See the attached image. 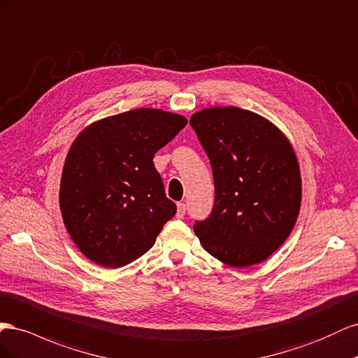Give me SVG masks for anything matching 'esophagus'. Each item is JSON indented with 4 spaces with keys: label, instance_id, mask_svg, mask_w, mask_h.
Here are the masks:
<instances>
[{
    "label": "esophagus",
    "instance_id": "obj_1",
    "mask_svg": "<svg viewBox=\"0 0 358 358\" xmlns=\"http://www.w3.org/2000/svg\"><path fill=\"white\" fill-rule=\"evenodd\" d=\"M186 203L185 202H178L177 203V217L178 219H182L185 217V214H186Z\"/></svg>",
    "mask_w": 358,
    "mask_h": 358
}]
</instances>
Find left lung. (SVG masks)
I'll return each instance as SVG.
<instances>
[{"instance_id":"obj_1","label":"left lung","mask_w":358,"mask_h":358,"mask_svg":"<svg viewBox=\"0 0 358 358\" xmlns=\"http://www.w3.org/2000/svg\"><path fill=\"white\" fill-rule=\"evenodd\" d=\"M211 163L214 206L195 234L231 267L267 259L289 237L301 203L297 156L282 131L255 112L227 106L190 118Z\"/></svg>"}]
</instances>
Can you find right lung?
Instances as JSON below:
<instances>
[{"mask_svg": "<svg viewBox=\"0 0 358 358\" xmlns=\"http://www.w3.org/2000/svg\"><path fill=\"white\" fill-rule=\"evenodd\" d=\"M187 120L141 108L84 129L71 144L59 186V207L71 240L108 268L134 262L156 243L177 206L152 157Z\"/></svg>", "mask_w": 358, "mask_h": 358, "instance_id": "1", "label": "right lung"}]
</instances>
